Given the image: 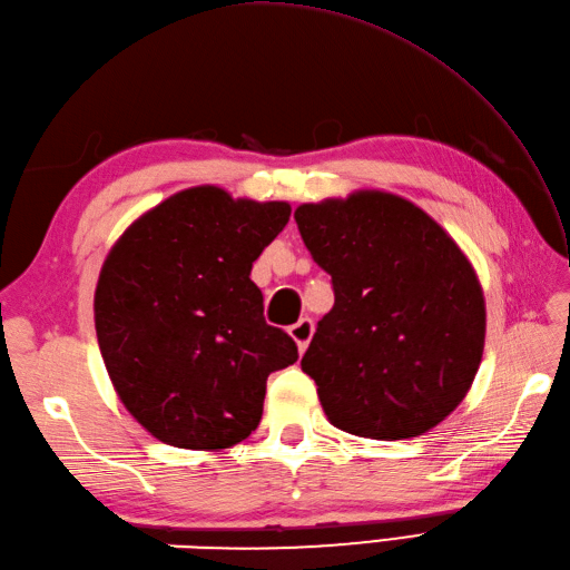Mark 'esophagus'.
<instances>
[{"instance_id":"34e87169","label":"esophagus","mask_w":570,"mask_h":570,"mask_svg":"<svg viewBox=\"0 0 570 570\" xmlns=\"http://www.w3.org/2000/svg\"><path fill=\"white\" fill-rule=\"evenodd\" d=\"M313 331H316V325H313V318H308V316H304L298 323H294L292 328H288V333H292V337L296 341L301 353H304V350L308 347L311 337H313Z\"/></svg>"}]
</instances>
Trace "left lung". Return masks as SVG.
<instances>
[{"label":"left lung","mask_w":570,"mask_h":570,"mask_svg":"<svg viewBox=\"0 0 570 570\" xmlns=\"http://www.w3.org/2000/svg\"><path fill=\"white\" fill-rule=\"evenodd\" d=\"M301 239L335 304L301 367L333 426L414 439L463 402L485 345V301L439 223L392 193L301 205Z\"/></svg>","instance_id":"obj_1"}]
</instances>
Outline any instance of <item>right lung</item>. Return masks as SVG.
I'll use <instances>...</instances> for the list:
<instances>
[{
	"label": "right lung",
	"mask_w": 570,
	"mask_h": 570,
	"mask_svg": "<svg viewBox=\"0 0 570 570\" xmlns=\"http://www.w3.org/2000/svg\"><path fill=\"white\" fill-rule=\"evenodd\" d=\"M288 203L180 190L112 247L95 331L115 390L156 439L193 451L259 426L266 377L294 365V337L264 321L252 262L282 233Z\"/></svg>",
	"instance_id": "1"
}]
</instances>
